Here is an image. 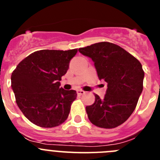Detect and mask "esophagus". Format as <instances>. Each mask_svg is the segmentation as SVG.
<instances>
[{
  "mask_svg": "<svg viewBox=\"0 0 160 160\" xmlns=\"http://www.w3.org/2000/svg\"><path fill=\"white\" fill-rule=\"evenodd\" d=\"M86 92H85L84 90H77L78 95H82V94H84Z\"/></svg>",
  "mask_w": 160,
  "mask_h": 160,
  "instance_id": "1",
  "label": "esophagus"
}]
</instances>
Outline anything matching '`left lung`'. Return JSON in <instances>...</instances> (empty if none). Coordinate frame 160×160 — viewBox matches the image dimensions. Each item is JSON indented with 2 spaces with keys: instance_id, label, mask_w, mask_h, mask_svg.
<instances>
[{
  "instance_id": "8db88e82",
  "label": "left lung",
  "mask_w": 160,
  "mask_h": 160,
  "mask_svg": "<svg viewBox=\"0 0 160 160\" xmlns=\"http://www.w3.org/2000/svg\"><path fill=\"white\" fill-rule=\"evenodd\" d=\"M92 59L100 80L107 83L103 98L86 107L90 121L111 129L123 123L135 111L142 91L144 72L141 63L124 49L111 42H98L78 49Z\"/></svg>"
}]
</instances>
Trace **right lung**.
I'll list each match as a JSON object with an SVG mask.
<instances>
[{
    "label": "right lung",
    "instance_id": "right-lung-1",
    "mask_svg": "<svg viewBox=\"0 0 160 160\" xmlns=\"http://www.w3.org/2000/svg\"><path fill=\"white\" fill-rule=\"evenodd\" d=\"M77 52L78 49L33 52L12 73L11 87L17 104L35 125L54 128L68 118L77 93L73 90L60 88V81Z\"/></svg>",
    "mask_w": 160,
    "mask_h": 160
}]
</instances>
